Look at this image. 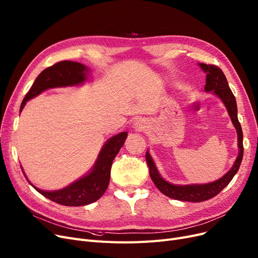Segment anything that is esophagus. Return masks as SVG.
Wrapping results in <instances>:
<instances>
[{"label":"esophagus","mask_w":258,"mask_h":258,"mask_svg":"<svg viewBox=\"0 0 258 258\" xmlns=\"http://www.w3.org/2000/svg\"><path fill=\"white\" fill-rule=\"evenodd\" d=\"M135 127H136L137 131H143V128H144L143 124H142V123H141L139 120L135 122Z\"/></svg>","instance_id":"esophagus-1"}]
</instances>
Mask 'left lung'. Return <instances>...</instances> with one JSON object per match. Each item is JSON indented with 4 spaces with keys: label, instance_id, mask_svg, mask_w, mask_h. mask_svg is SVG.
Listing matches in <instances>:
<instances>
[{
    "label": "left lung",
    "instance_id": "left-lung-1",
    "mask_svg": "<svg viewBox=\"0 0 258 258\" xmlns=\"http://www.w3.org/2000/svg\"><path fill=\"white\" fill-rule=\"evenodd\" d=\"M201 69L205 73H207V79H206V92L213 91L215 95H217L222 102L225 103L229 115L232 119L233 124L237 131L238 136V148L239 153L237 156V159L235 161L232 169L218 180L207 183V184H189V185H175L172 183L166 182L164 179L159 175L157 167L152 159V157L149 152L145 154V159L149 166L150 176L152 178L153 182L157 186L159 191L164 194L165 196L181 200V201H192V203H200V201L208 200L212 197L216 196L220 193L223 188H225L230 181L237 173L241 160L243 156V144H242V130L241 125L237 118V105H236V99H235L231 88L229 87L227 78L222 71L216 65L212 64H199Z\"/></svg>",
    "mask_w": 258,
    "mask_h": 258
}]
</instances>
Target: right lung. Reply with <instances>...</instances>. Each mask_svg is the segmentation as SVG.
Segmentation results:
<instances>
[{
  "mask_svg": "<svg viewBox=\"0 0 258 258\" xmlns=\"http://www.w3.org/2000/svg\"><path fill=\"white\" fill-rule=\"evenodd\" d=\"M87 67L81 63L61 61L47 67L38 77L26 94L21 104L20 111L24 108L28 100L38 96L45 89L61 86L78 85L86 80ZM127 137L126 132H122L111 137L100 152L92 172L79 180L59 191L46 192L33 186L37 191L52 200L53 203L69 207H80L95 203L101 197L108 186L111 163L122 148Z\"/></svg>",
  "mask_w": 258,
  "mask_h": 258,
  "instance_id": "add662e5",
  "label": "right lung"
}]
</instances>
